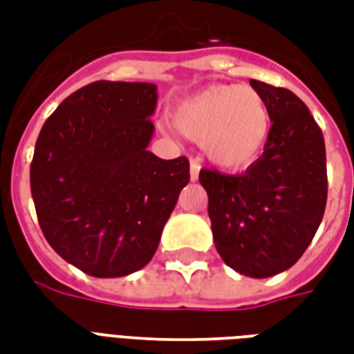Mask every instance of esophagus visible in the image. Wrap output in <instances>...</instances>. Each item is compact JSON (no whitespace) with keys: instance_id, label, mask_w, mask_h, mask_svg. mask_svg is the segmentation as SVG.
Returning <instances> with one entry per match:
<instances>
[{"instance_id":"esophagus-1","label":"esophagus","mask_w":354,"mask_h":354,"mask_svg":"<svg viewBox=\"0 0 354 354\" xmlns=\"http://www.w3.org/2000/svg\"><path fill=\"white\" fill-rule=\"evenodd\" d=\"M199 161H197V159H192V161H189V176H192V182H195V180L199 178Z\"/></svg>"}]
</instances>
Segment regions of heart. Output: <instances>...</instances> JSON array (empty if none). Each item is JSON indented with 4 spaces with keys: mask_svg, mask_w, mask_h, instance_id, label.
<instances>
[{
    "mask_svg": "<svg viewBox=\"0 0 354 354\" xmlns=\"http://www.w3.org/2000/svg\"><path fill=\"white\" fill-rule=\"evenodd\" d=\"M174 127L203 142L210 161L223 169H245L263 151L271 113L266 98L250 85H210L176 106Z\"/></svg>",
    "mask_w": 354,
    "mask_h": 354,
    "instance_id": "1",
    "label": "heart"
}]
</instances>
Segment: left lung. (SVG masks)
<instances>
[{
	"label": "left lung",
	"mask_w": 354,
	"mask_h": 354,
	"mask_svg": "<svg viewBox=\"0 0 354 354\" xmlns=\"http://www.w3.org/2000/svg\"><path fill=\"white\" fill-rule=\"evenodd\" d=\"M266 98L271 131L263 153L243 174L203 169L208 216L222 260L267 279L294 266L311 245L326 208V147L304 102L288 88L250 80Z\"/></svg>",
	"instance_id": "1"
}]
</instances>
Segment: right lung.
Listing matches in <instances>:
<instances>
[{
  "label": "right lung",
  "instance_id": "1",
  "mask_svg": "<svg viewBox=\"0 0 354 354\" xmlns=\"http://www.w3.org/2000/svg\"><path fill=\"white\" fill-rule=\"evenodd\" d=\"M153 83L94 81L70 94L35 142L30 187L55 252L98 279L149 263L189 182L185 157L147 151Z\"/></svg>",
  "mask_w": 354,
  "mask_h": 354
}]
</instances>
